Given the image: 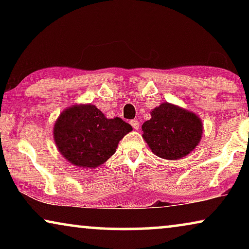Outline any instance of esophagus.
I'll use <instances>...</instances> for the list:
<instances>
[{"mask_svg": "<svg viewBox=\"0 0 249 249\" xmlns=\"http://www.w3.org/2000/svg\"><path fill=\"white\" fill-rule=\"evenodd\" d=\"M130 124L132 125V128L136 129V130H137V129H139V122H138V120H131L130 121Z\"/></svg>", "mask_w": 249, "mask_h": 249, "instance_id": "34e87169", "label": "esophagus"}]
</instances>
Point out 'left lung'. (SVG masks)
<instances>
[{"label":"left lung","mask_w":249,"mask_h":249,"mask_svg":"<svg viewBox=\"0 0 249 249\" xmlns=\"http://www.w3.org/2000/svg\"><path fill=\"white\" fill-rule=\"evenodd\" d=\"M142 129V137L155 155L178 160L198 145L203 125L196 114L165 102L152 111V118Z\"/></svg>","instance_id":"1"}]
</instances>
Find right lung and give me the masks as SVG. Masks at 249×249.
Instances as JSON below:
<instances>
[{
	"label": "right lung",
	"instance_id": "add662e5",
	"mask_svg": "<svg viewBox=\"0 0 249 249\" xmlns=\"http://www.w3.org/2000/svg\"><path fill=\"white\" fill-rule=\"evenodd\" d=\"M120 118L107 119L91 104L63 111L54 125V141L61 154L81 168H96L117 151L118 142L131 131Z\"/></svg>",
	"mask_w": 249,
	"mask_h": 249
}]
</instances>
